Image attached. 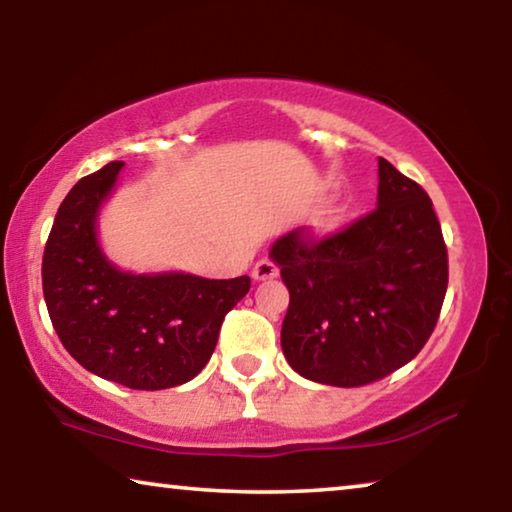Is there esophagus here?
Listing matches in <instances>:
<instances>
[{"mask_svg": "<svg viewBox=\"0 0 512 512\" xmlns=\"http://www.w3.org/2000/svg\"><path fill=\"white\" fill-rule=\"evenodd\" d=\"M280 275V268H277L271 259H259L253 268V280L262 282V280H273V277Z\"/></svg>", "mask_w": 512, "mask_h": 512, "instance_id": "1", "label": "esophagus"}]
</instances>
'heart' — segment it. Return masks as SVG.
<instances>
[{
  "label": "heart",
  "instance_id": "b5f03b06",
  "mask_svg": "<svg viewBox=\"0 0 512 512\" xmlns=\"http://www.w3.org/2000/svg\"><path fill=\"white\" fill-rule=\"evenodd\" d=\"M336 219H339V212H336V207L334 205H327V207H323V210L318 212L316 225H320V228H332V225L336 223Z\"/></svg>",
  "mask_w": 512,
  "mask_h": 512
}]
</instances>
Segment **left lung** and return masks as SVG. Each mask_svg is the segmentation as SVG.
<instances>
[{
  "mask_svg": "<svg viewBox=\"0 0 512 512\" xmlns=\"http://www.w3.org/2000/svg\"><path fill=\"white\" fill-rule=\"evenodd\" d=\"M289 289L282 352L305 379L354 388L384 379L429 341L447 293V246L427 192L379 158L377 207L314 239L271 248Z\"/></svg>",
  "mask_w": 512,
  "mask_h": 512,
  "instance_id": "obj_1",
  "label": "left lung"
}]
</instances>
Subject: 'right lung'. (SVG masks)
I'll return each instance as SVG.
<instances>
[{
  "mask_svg": "<svg viewBox=\"0 0 512 512\" xmlns=\"http://www.w3.org/2000/svg\"><path fill=\"white\" fill-rule=\"evenodd\" d=\"M124 162L81 178L60 203L42 255V291L60 343L85 370L135 391L194 379L250 277L133 275L108 262L97 216Z\"/></svg>",
  "mask_w": 512,
  "mask_h": 512,
  "instance_id": "right-lung-1",
  "label": "right lung"
}]
</instances>
